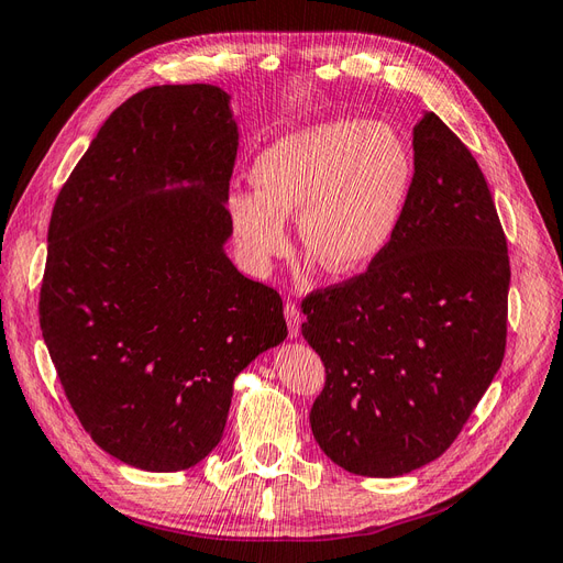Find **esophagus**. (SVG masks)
Here are the masks:
<instances>
[{"mask_svg":"<svg viewBox=\"0 0 563 563\" xmlns=\"http://www.w3.org/2000/svg\"><path fill=\"white\" fill-rule=\"evenodd\" d=\"M284 317H286V323H288V335L296 338L300 333V321H302V314L298 310L296 302H288L284 305Z\"/></svg>","mask_w":563,"mask_h":563,"instance_id":"obj_1","label":"esophagus"}]
</instances>
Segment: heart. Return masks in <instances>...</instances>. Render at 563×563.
Returning a JSON list of instances; mask_svg holds the SVG:
<instances>
[{
    "label": "heart",
    "instance_id": "obj_1",
    "mask_svg": "<svg viewBox=\"0 0 563 563\" xmlns=\"http://www.w3.org/2000/svg\"><path fill=\"white\" fill-rule=\"evenodd\" d=\"M251 180L255 192L230 197V218L255 269L291 251L286 216L298 213L305 253L331 275H350L395 236L411 195L413 157L395 126L331 119L263 150Z\"/></svg>",
    "mask_w": 563,
    "mask_h": 563
}]
</instances>
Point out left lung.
Wrapping results in <instances>:
<instances>
[{"mask_svg":"<svg viewBox=\"0 0 563 563\" xmlns=\"http://www.w3.org/2000/svg\"><path fill=\"white\" fill-rule=\"evenodd\" d=\"M413 166L389 246L300 305L302 335L327 371L312 434L362 476L437 460L505 356L509 255L482 168L434 112L413 129Z\"/></svg>","mask_w":563,"mask_h":563,"instance_id":"1","label":"left lung"}]
</instances>
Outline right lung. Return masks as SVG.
Wrapping results in <instances>:
<instances>
[{"label":"right lung","mask_w":563,"mask_h":563,"mask_svg":"<svg viewBox=\"0 0 563 563\" xmlns=\"http://www.w3.org/2000/svg\"><path fill=\"white\" fill-rule=\"evenodd\" d=\"M236 145L223 89H143L100 126L51 213L44 343L81 428L139 470L207 457L234 378L286 338L279 294L223 251Z\"/></svg>","instance_id":"1"}]
</instances>
